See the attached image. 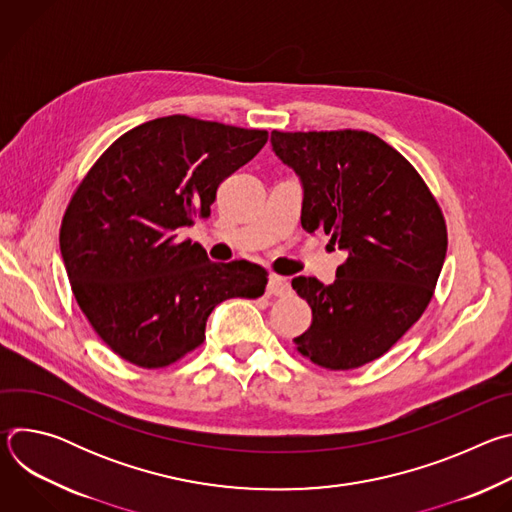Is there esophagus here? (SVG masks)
<instances>
[{"label":"esophagus","instance_id":"esophagus-1","mask_svg":"<svg viewBox=\"0 0 512 512\" xmlns=\"http://www.w3.org/2000/svg\"><path fill=\"white\" fill-rule=\"evenodd\" d=\"M289 283L285 277H279V275H269V283H267V294L269 296H277V298H283V296H289Z\"/></svg>","mask_w":512,"mask_h":512}]
</instances>
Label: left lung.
Returning a JSON list of instances; mask_svg holds the SVG:
<instances>
[{
	"label": "left lung",
	"mask_w": 512,
	"mask_h": 512,
	"mask_svg": "<svg viewBox=\"0 0 512 512\" xmlns=\"http://www.w3.org/2000/svg\"><path fill=\"white\" fill-rule=\"evenodd\" d=\"M275 156L300 176L302 227L346 251L336 279L291 281L312 308L294 338L330 371L383 356L425 312L440 277L448 231L417 170L369 131H271Z\"/></svg>",
	"instance_id": "8db88e82"
}]
</instances>
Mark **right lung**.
Masks as SVG:
<instances>
[{
    "mask_svg": "<svg viewBox=\"0 0 512 512\" xmlns=\"http://www.w3.org/2000/svg\"><path fill=\"white\" fill-rule=\"evenodd\" d=\"M267 137L265 129L160 117L115 139L72 194L60 227L68 281L123 360L164 369L204 342L218 304L263 296V267L212 263L198 243L176 237L210 216L216 188Z\"/></svg>",
    "mask_w": 512,
    "mask_h": 512,
    "instance_id": "1",
    "label": "right lung"
}]
</instances>
